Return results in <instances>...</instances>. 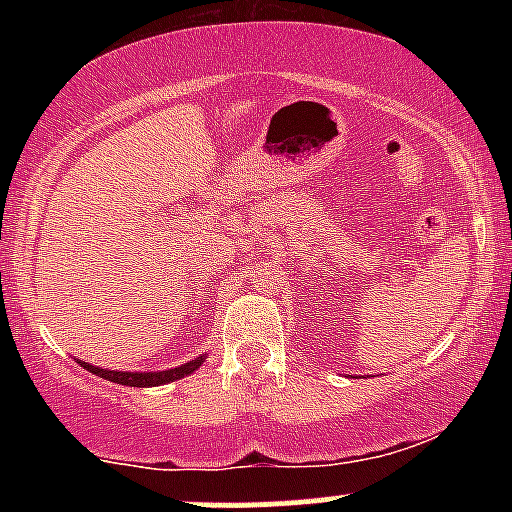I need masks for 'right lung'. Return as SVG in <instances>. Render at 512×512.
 I'll use <instances>...</instances> for the list:
<instances>
[{"instance_id":"1","label":"right lung","mask_w":512,"mask_h":512,"mask_svg":"<svg viewBox=\"0 0 512 512\" xmlns=\"http://www.w3.org/2000/svg\"><path fill=\"white\" fill-rule=\"evenodd\" d=\"M76 363H79V366H84V368L88 370V373L98 375V378L110 380V383L129 385V387H156V385L173 383V380H180V378H185V375L195 373V370L204 363V356L195 358V361L182 363V366H178V368L156 370V373H129V370H108V368L91 366V363L79 361V358H76Z\"/></svg>"}]
</instances>
